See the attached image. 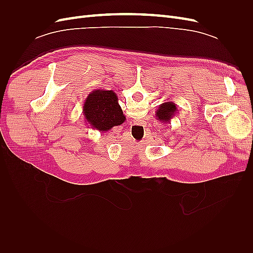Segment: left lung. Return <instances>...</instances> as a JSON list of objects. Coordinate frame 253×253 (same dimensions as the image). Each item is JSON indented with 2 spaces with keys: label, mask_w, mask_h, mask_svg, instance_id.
Listing matches in <instances>:
<instances>
[{
  "label": "left lung",
  "mask_w": 253,
  "mask_h": 253,
  "mask_svg": "<svg viewBox=\"0 0 253 253\" xmlns=\"http://www.w3.org/2000/svg\"><path fill=\"white\" fill-rule=\"evenodd\" d=\"M178 109L177 104L174 103V101H166L162 104H159L158 109L156 110V119L162 121L164 125H169L171 124V119L177 115Z\"/></svg>",
  "instance_id": "left-lung-1"
}]
</instances>
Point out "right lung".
I'll return each mask as SVG.
<instances>
[{
	"instance_id": "add662e5",
	"label": "right lung",
	"mask_w": 253,
	"mask_h": 253,
	"mask_svg": "<svg viewBox=\"0 0 253 253\" xmlns=\"http://www.w3.org/2000/svg\"><path fill=\"white\" fill-rule=\"evenodd\" d=\"M84 119L89 126L99 132H106L125 122L126 116L118 103V96L113 90L95 89L84 100Z\"/></svg>"
}]
</instances>
